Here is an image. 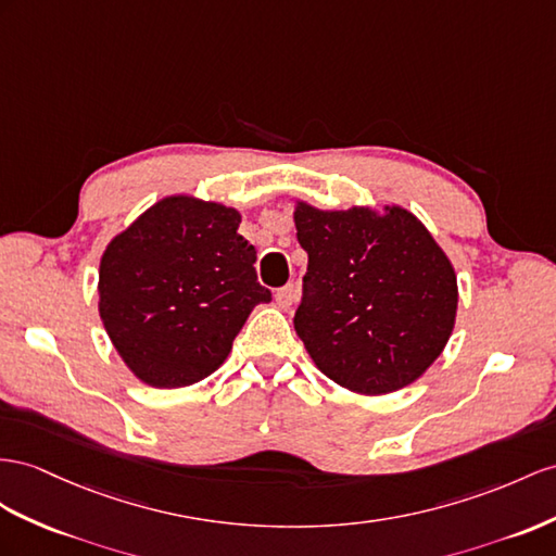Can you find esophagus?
Segmentation results:
<instances>
[{
    "instance_id": "esophagus-1",
    "label": "esophagus",
    "mask_w": 556,
    "mask_h": 556,
    "mask_svg": "<svg viewBox=\"0 0 556 556\" xmlns=\"http://www.w3.org/2000/svg\"><path fill=\"white\" fill-rule=\"evenodd\" d=\"M275 301H277V307H279V309H289V307L293 305V301H295V289H293V283H289V287L279 289V291L275 293Z\"/></svg>"
}]
</instances>
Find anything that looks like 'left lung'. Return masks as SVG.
Returning a JSON list of instances; mask_svg holds the SVG:
<instances>
[{"mask_svg": "<svg viewBox=\"0 0 556 556\" xmlns=\"http://www.w3.org/2000/svg\"><path fill=\"white\" fill-rule=\"evenodd\" d=\"M307 251L295 333L324 376L380 396L416 382L444 352L458 279L432 232L400 204L317 208L293 202Z\"/></svg>", "mask_w": 556, "mask_h": 556, "instance_id": "8db88e82", "label": "left lung"}]
</instances>
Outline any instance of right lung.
I'll return each mask as SVG.
<instances>
[{
	"label": "right lung",
	"mask_w": 556,
	"mask_h": 556,
	"mask_svg": "<svg viewBox=\"0 0 556 556\" xmlns=\"http://www.w3.org/2000/svg\"><path fill=\"white\" fill-rule=\"evenodd\" d=\"M239 223L235 206L168 194L110 239L98 269V315L146 386L204 380L227 359L253 307L273 301Z\"/></svg>",
	"instance_id": "add662e5"
}]
</instances>
